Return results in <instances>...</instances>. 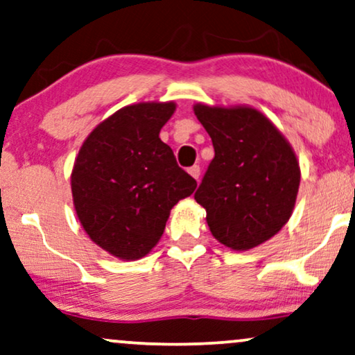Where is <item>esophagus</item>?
I'll list each match as a JSON object with an SVG mask.
<instances>
[{
    "instance_id": "34e87169",
    "label": "esophagus",
    "mask_w": 355,
    "mask_h": 355,
    "mask_svg": "<svg viewBox=\"0 0 355 355\" xmlns=\"http://www.w3.org/2000/svg\"><path fill=\"white\" fill-rule=\"evenodd\" d=\"M188 173H190L191 177L195 178V180H198V178H200V173H201V170H200V165H193V167L188 168Z\"/></svg>"
}]
</instances>
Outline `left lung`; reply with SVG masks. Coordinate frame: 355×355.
<instances>
[{
    "label": "left lung",
    "instance_id": "1",
    "mask_svg": "<svg viewBox=\"0 0 355 355\" xmlns=\"http://www.w3.org/2000/svg\"><path fill=\"white\" fill-rule=\"evenodd\" d=\"M214 159L195 193L214 239L231 250H250L277 234L293 213L300 164L277 125L252 106L196 103Z\"/></svg>",
    "mask_w": 355,
    "mask_h": 355
}]
</instances>
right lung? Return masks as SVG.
Listing matches in <instances>:
<instances>
[{
    "label": "right lung",
    "instance_id": "obj_1",
    "mask_svg": "<svg viewBox=\"0 0 355 355\" xmlns=\"http://www.w3.org/2000/svg\"><path fill=\"white\" fill-rule=\"evenodd\" d=\"M175 107L173 101L121 107L88 134L71 168L80 224L121 260L146 257L162 237L170 209L196 188L159 137Z\"/></svg>",
    "mask_w": 355,
    "mask_h": 355
}]
</instances>
